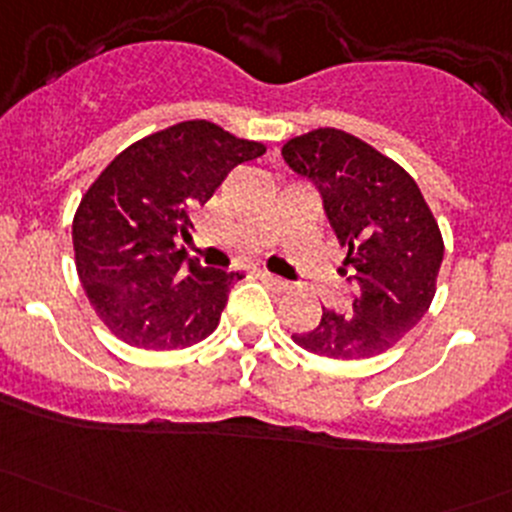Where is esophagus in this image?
Masks as SVG:
<instances>
[{
	"label": "esophagus",
	"instance_id": "esophagus-1",
	"mask_svg": "<svg viewBox=\"0 0 512 512\" xmlns=\"http://www.w3.org/2000/svg\"><path fill=\"white\" fill-rule=\"evenodd\" d=\"M260 277H262V282H265V285H270L272 289H277V292H287V289H289V282L282 280V277L272 275V272L262 270Z\"/></svg>",
	"mask_w": 512,
	"mask_h": 512
}]
</instances>
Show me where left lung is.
Returning <instances> with one entry per match:
<instances>
[{
    "label": "left lung",
    "instance_id": "obj_1",
    "mask_svg": "<svg viewBox=\"0 0 512 512\" xmlns=\"http://www.w3.org/2000/svg\"><path fill=\"white\" fill-rule=\"evenodd\" d=\"M282 156L322 190L329 223L347 250L342 272L356 285L349 312L322 307L317 327L292 334L294 344L334 361L389 352L436 294L443 235L426 198L396 160L339 128L289 138Z\"/></svg>",
    "mask_w": 512,
    "mask_h": 512
}]
</instances>
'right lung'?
<instances>
[{"mask_svg": "<svg viewBox=\"0 0 512 512\" xmlns=\"http://www.w3.org/2000/svg\"><path fill=\"white\" fill-rule=\"evenodd\" d=\"M265 143L218 123L180 121L118 153L74 215L76 272L108 332L146 352L193 347L218 329L240 272L185 260L190 210L205 205L235 165Z\"/></svg>", "mask_w": 512, "mask_h": 512, "instance_id": "obj_1", "label": "right lung"}]
</instances>
